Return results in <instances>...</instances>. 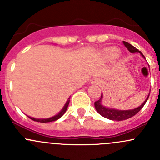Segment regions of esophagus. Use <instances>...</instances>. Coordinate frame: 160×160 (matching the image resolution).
Wrapping results in <instances>:
<instances>
[{
  "instance_id": "obj_1",
  "label": "esophagus",
  "mask_w": 160,
  "mask_h": 160,
  "mask_svg": "<svg viewBox=\"0 0 160 160\" xmlns=\"http://www.w3.org/2000/svg\"><path fill=\"white\" fill-rule=\"evenodd\" d=\"M92 84H95V85H100L101 83V81H100L99 78H93L91 79L90 82Z\"/></svg>"
}]
</instances>
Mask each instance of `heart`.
I'll return each instance as SVG.
<instances>
[{"label": "heart", "mask_w": 160, "mask_h": 160, "mask_svg": "<svg viewBox=\"0 0 160 160\" xmlns=\"http://www.w3.org/2000/svg\"><path fill=\"white\" fill-rule=\"evenodd\" d=\"M118 55V50L115 48H111L105 50L104 52V56L107 59L112 60V59L116 58Z\"/></svg>", "instance_id": "heart-1"}]
</instances>
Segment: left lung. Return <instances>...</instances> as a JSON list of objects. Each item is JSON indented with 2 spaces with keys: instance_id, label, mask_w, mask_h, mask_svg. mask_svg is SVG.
<instances>
[{
  "instance_id": "left-lung-1",
  "label": "left lung",
  "mask_w": 160,
  "mask_h": 160,
  "mask_svg": "<svg viewBox=\"0 0 160 160\" xmlns=\"http://www.w3.org/2000/svg\"><path fill=\"white\" fill-rule=\"evenodd\" d=\"M123 45H125V47H126V48L130 52H133V53L140 52L141 56L144 58V56L141 53V52L139 51V50H138V48H135V47H133L132 45H130V43H128V42H123ZM149 95L150 93L148 94L147 99L144 100V103H143L141 106H139V107L137 108L132 109V110L121 111V110H115V109H112V108H107L104 107V106L101 104V100H102V97H103L102 94L100 100L95 101L94 105H95L96 110L97 111V112H98L100 115L104 117V118H108V119H111V120H115V121H122V120H126L127 119V118H131V117H133V115L138 114V112H140V110L144 107L146 101H147L148 97H149Z\"/></svg>"
}]
</instances>
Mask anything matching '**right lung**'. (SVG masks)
I'll list each match as a JSON object with an SVG mask.
<instances>
[{
  "label": "right lung",
  "instance_id": "1",
  "mask_svg": "<svg viewBox=\"0 0 160 160\" xmlns=\"http://www.w3.org/2000/svg\"><path fill=\"white\" fill-rule=\"evenodd\" d=\"M69 102H70V99H68V101H67V103L65 104L64 107H63V109L61 110V112H60L59 114H57L56 115H55V116L52 117V118H31V117H29V118H31V119L33 120V121L40 122H49L56 121V120L59 119L60 117L63 116V114L66 112L67 108H68V104H69Z\"/></svg>",
  "mask_w": 160,
  "mask_h": 160
}]
</instances>
